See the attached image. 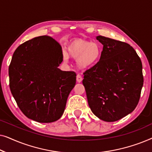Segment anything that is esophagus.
<instances>
[{
  "label": "esophagus",
  "mask_w": 152,
  "mask_h": 152,
  "mask_svg": "<svg viewBox=\"0 0 152 152\" xmlns=\"http://www.w3.org/2000/svg\"><path fill=\"white\" fill-rule=\"evenodd\" d=\"M82 80H83V78H82V77L80 75V74H78L77 75V82H81L82 81Z\"/></svg>",
  "instance_id": "1"
}]
</instances>
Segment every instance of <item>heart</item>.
I'll list each match as a JSON object with an SVG mask.
<instances>
[{
    "label": "heart",
    "mask_w": 152,
    "mask_h": 152,
    "mask_svg": "<svg viewBox=\"0 0 152 152\" xmlns=\"http://www.w3.org/2000/svg\"><path fill=\"white\" fill-rule=\"evenodd\" d=\"M68 56L77 59V63L81 68H87L95 65L101 56V47L98 43L91 42L84 39H76L68 44ZM68 56L64 55L65 61Z\"/></svg>",
    "instance_id": "b5f03b06"
}]
</instances>
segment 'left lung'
<instances>
[{
  "label": "left lung",
  "mask_w": 152,
  "mask_h": 152,
  "mask_svg": "<svg viewBox=\"0 0 152 152\" xmlns=\"http://www.w3.org/2000/svg\"><path fill=\"white\" fill-rule=\"evenodd\" d=\"M103 45L99 61L84 72L83 84L91 111L106 122H115L134 111L143 86L142 65L133 47L98 36Z\"/></svg>",
  "instance_id": "8db88e82"
}]
</instances>
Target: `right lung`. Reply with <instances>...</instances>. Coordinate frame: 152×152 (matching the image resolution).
Segmentation results:
<instances>
[{"label":"right lung","instance_id":"1","mask_svg":"<svg viewBox=\"0 0 152 152\" xmlns=\"http://www.w3.org/2000/svg\"><path fill=\"white\" fill-rule=\"evenodd\" d=\"M63 61L61 46L45 35L20 45L9 66L10 88L26 117L49 123L63 115L76 83V73L58 68Z\"/></svg>","mask_w":152,"mask_h":152}]
</instances>
